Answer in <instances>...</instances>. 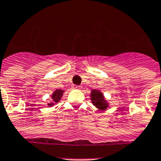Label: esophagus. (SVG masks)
Segmentation results:
<instances>
[{
	"label": "esophagus",
	"instance_id": "esophagus-1",
	"mask_svg": "<svg viewBox=\"0 0 161 161\" xmlns=\"http://www.w3.org/2000/svg\"><path fill=\"white\" fill-rule=\"evenodd\" d=\"M73 88L75 89V90H80V89H82V86H79V85H74Z\"/></svg>",
	"mask_w": 161,
	"mask_h": 161
}]
</instances>
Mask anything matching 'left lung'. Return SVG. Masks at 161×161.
I'll return each instance as SVG.
<instances>
[{"mask_svg":"<svg viewBox=\"0 0 161 161\" xmlns=\"http://www.w3.org/2000/svg\"><path fill=\"white\" fill-rule=\"evenodd\" d=\"M91 100L92 103L100 110H105L108 107V104L104 99L102 92L99 90H92L91 92Z\"/></svg>","mask_w":161,"mask_h":161,"instance_id":"1","label":"left lung"}]
</instances>
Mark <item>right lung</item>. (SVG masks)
I'll list each match as a JSON object with an SVG mask.
<instances>
[{"label":"right lung","mask_w":161,"mask_h":161,"mask_svg":"<svg viewBox=\"0 0 161 161\" xmlns=\"http://www.w3.org/2000/svg\"><path fill=\"white\" fill-rule=\"evenodd\" d=\"M63 92L64 91L61 90V89H57V90H56L55 92L53 93V95H52V100H53V102H52V103H49V104H47V105L52 106L53 105V104H57V103H58V102L60 101V100L61 99V97H62Z\"/></svg>","instance_id":"1"}]
</instances>
